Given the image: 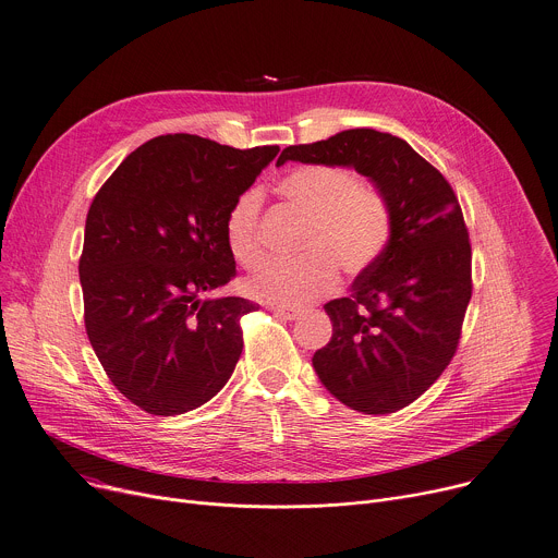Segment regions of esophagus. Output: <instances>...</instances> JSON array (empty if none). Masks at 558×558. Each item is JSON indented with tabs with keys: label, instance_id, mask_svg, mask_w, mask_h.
Masks as SVG:
<instances>
[{
	"label": "esophagus",
	"instance_id": "obj_1",
	"mask_svg": "<svg viewBox=\"0 0 558 558\" xmlns=\"http://www.w3.org/2000/svg\"><path fill=\"white\" fill-rule=\"evenodd\" d=\"M271 311H274L278 317L289 319V322H293V319H298V317H300V311H293V308H280V306H274Z\"/></svg>",
	"mask_w": 558,
	"mask_h": 558
}]
</instances>
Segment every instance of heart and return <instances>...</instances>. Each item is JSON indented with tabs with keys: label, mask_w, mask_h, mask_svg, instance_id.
Segmentation results:
<instances>
[{
	"label": "heart",
	"mask_w": 558,
	"mask_h": 558,
	"mask_svg": "<svg viewBox=\"0 0 558 558\" xmlns=\"http://www.w3.org/2000/svg\"><path fill=\"white\" fill-rule=\"evenodd\" d=\"M287 204L306 219L295 263L265 260L243 282L254 300L300 308L328 293L337 282V267L361 274L388 247L392 210L386 195L363 183L350 168L306 163L278 183ZM260 193L245 191L226 215V247L230 256L250 267L258 256Z\"/></svg>",
	"instance_id": "b5f03b06"
}]
</instances>
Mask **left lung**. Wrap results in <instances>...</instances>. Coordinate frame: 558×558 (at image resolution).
Masks as SVG:
<instances>
[{
    "label": "left lung",
    "mask_w": 558,
    "mask_h": 558,
    "mask_svg": "<svg viewBox=\"0 0 558 558\" xmlns=\"http://www.w3.org/2000/svg\"><path fill=\"white\" fill-rule=\"evenodd\" d=\"M354 168L392 210L386 252L361 271L348 298L324 304L330 341L313 354L322 386L363 414L414 403L456 354L471 300V243L449 181L405 140L348 129L287 146L278 163Z\"/></svg>",
    "instance_id": "left-lung-1"
}]
</instances>
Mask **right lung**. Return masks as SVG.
Segmentation results:
<instances>
[{"mask_svg": "<svg viewBox=\"0 0 558 558\" xmlns=\"http://www.w3.org/2000/svg\"><path fill=\"white\" fill-rule=\"evenodd\" d=\"M278 150L159 135L94 197L78 263L85 328L111 384L140 410H197L232 377L241 317L258 304L204 295L236 276L226 215Z\"/></svg>", "mask_w": 558, "mask_h": 558, "instance_id": "add662e5", "label": "right lung"}]
</instances>
